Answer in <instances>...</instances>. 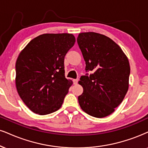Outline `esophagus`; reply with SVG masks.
I'll use <instances>...</instances> for the list:
<instances>
[{"mask_svg":"<svg viewBox=\"0 0 148 148\" xmlns=\"http://www.w3.org/2000/svg\"><path fill=\"white\" fill-rule=\"evenodd\" d=\"M73 82L74 84H77V82H78V79H75L73 80Z\"/></svg>","mask_w":148,"mask_h":148,"instance_id":"esophagus-1","label":"esophagus"}]
</instances>
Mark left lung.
Wrapping results in <instances>:
<instances>
[{
  "label": "left lung",
  "instance_id": "1",
  "mask_svg": "<svg viewBox=\"0 0 148 148\" xmlns=\"http://www.w3.org/2000/svg\"><path fill=\"white\" fill-rule=\"evenodd\" d=\"M77 44L86 62V72L79 84L83 93L78 97L81 108L89 115L105 117L114 111L128 90L130 67L117 44L95 32L81 33Z\"/></svg>",
  "mask_w": 148,
  "mask_h": 148
}]
</instances>
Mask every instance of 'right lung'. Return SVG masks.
Instances as JSON below:
<instances>
[{
  "instance_id": "obj_1",
  "label": "right lung",
  "mask_w": 148,
  "mask_h": 148,
  "mask_svg": "<svg viewBox=\"0 0 148 148\" xmlns=\"http://www.w3.org/2000/svg\"><path fill=\"white\" fill-rule=\"evenodd\" d=\"M75 42L73 34H42L31 40L19 54L16 88L32 112L45 115L62 106L72 84L64 75V57Z\"/></svg>"
}]
</instances>
